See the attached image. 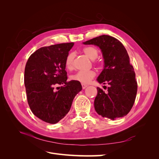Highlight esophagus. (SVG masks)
<instances>
[{"mask_svg": "<svg viewBox=\"0 0 159 159\" xmlns=\"http://www.w3.org/2000/svg\"><path fill=\"white\" fill-rule=\"evenodd\" d=\"M81 86H82V88L84 89L86 87H87V85H86V84H81Z\"/></svg>", "mask_w": 159, "mask_h": 159, "instance_id": "esophagus-1", "label": "esophagus"}]
</instances>
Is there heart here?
I'll list each match as a JSON object with an SVG mask.
<instances>
[{"label":"heart","instance_id":"1","mask_svg":"<svg viewBox=\"0 0 159 159\" xmlns=\"http://www.w3.org/2000/svg\"><path fill=\"white\" fill-rule=\"evenodd\" d=\"M83 52L86 56H88L89 59L92 60L93 64L95 66H100V62L96 60L98 55L99 51L97 48L93 46H87L83 49ZM75 54L74 52H70L67 55L65 60V64L66 68L68 70H73L74 68V61ZM96 73L94 70L88 71H79L77 73L71 75V79L74 81H77L82 84H88L91 80L94 78Z\"/></svg>","mask_w":159,"mask_h":159}]
</instances>
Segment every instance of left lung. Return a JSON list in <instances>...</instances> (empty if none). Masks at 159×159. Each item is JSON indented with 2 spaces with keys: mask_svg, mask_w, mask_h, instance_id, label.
I'll return each mask as SVG.
<instances>
[{
  "mask_svg": "<svg viewBox=\"0 0 159 159\" xmlns=\"http://www.w3.org/2000/svg\"><path fill=\"white\" fill-rule=\"evenodd\" d=\"M84 44L99 46L104 59V69L97 80L109 87L107 92L97 88L94 101L96 112L113 120L125 116L133 106L137 92L135 73L125 48L116 38L108 35L98 36Z\"/></svg>",
  "mask_w": 159,
  "mask_h": 159,
  "instance_id": "left-lung-1",
  "label": "left lung"
}]
</instances>
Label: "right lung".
<instances>
[{"instance_id": "obj_1", "label": "right lung", "mask_w": 159, "mask_h": 159, "mask_svg": "<svg viewBox=\"0 0 159 159\" xmlns=\"http://www.w3.org/2000/svg\"><path fill=\"white\" fill-rule=\"evenodd\" d=\"M74 44L63 43L40 48L26 62L25 85L28 103L33 114L46 123L55 124L63 119L75 96L82 89L79 81H67L65 60ZM59 84L63 86L57 88Z\"/></svg>"}]
</instances>
